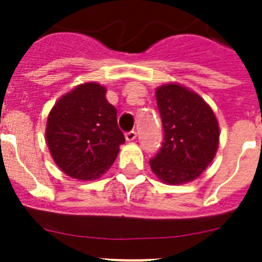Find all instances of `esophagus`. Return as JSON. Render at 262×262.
<instances>
[{
	"label": "esophagus",
	"mask_w": 262,
	"mask_h": 262,
	"mask_svg": "<svg viewBox=\"0 0 262 262\" xmlns=\"http://www.w3.org/2000/svg\"><path fill=\"white\" fill-rule=\"evenodd\" d=\"M136 138V131H134V129H131V131H128V133H126V139L128 140V142H131V140H134Z\"/></svg>",
	"instance_id": "obj_1"
}]
</instances>
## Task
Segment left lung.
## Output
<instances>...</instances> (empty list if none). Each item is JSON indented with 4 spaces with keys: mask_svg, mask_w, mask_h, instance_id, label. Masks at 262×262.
<instances>
[{
    "mask_svg": "<svg viewBox=\"0 0 262 262\" xmlns=\"http://www.w3.org/2000/svg\"><path fill=\"white\" fill-rule=\"evenodd\" d=\"M155 96L165 138L150 159L151 170L167 185L194 181L217 152L220 127L213 110L195 92L179 84L157 88Z\"/></svg>",
    "mask_w": 262,
    "mask_h": 262,
    "instance_id": "8db88e82",
    "label": "left lung"
}]
</instances>
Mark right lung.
Returning a JSON list of instances; mask_svg holds the SVG:
<instances>
[{"label":"right lung","mask_w":262,"mask_h":262,"mask_svg":"<svg viewBox=\"0 0 262 262\" xmlns=\"http://www.w3.org/2000/svg\"><path fill=\"white\" fill-rule=\"evenodd\" d=\"M97 83H85L61 96L49 112L47 144L56 165L67 175L92 181L115 162L126 142L116 120V108Z\"/></svg>","instance_id":"add662e5"}]
</instances>
